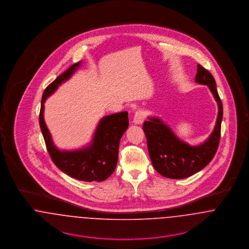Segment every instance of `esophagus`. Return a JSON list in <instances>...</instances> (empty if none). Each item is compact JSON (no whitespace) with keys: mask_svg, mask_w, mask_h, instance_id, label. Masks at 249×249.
<instances>
[{"mask_svg":"<svg viewBox=\"0 0 249 249\" xmlns=\"http://www.w3.org/2000/svg\"><path fill=\"white\" fill-rule=\"evenodd\" d=\"M144 120V114L142 112V110H137L134 114V117L132 119V122L134 124H142Z\"/></svg>","mask_w":249,"mask_h":249,"instance_id":"esophagus-1","label":"esophagus"}]
</instances>
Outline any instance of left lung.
<instances>
[{
	"mask_svg": "<svg viewBox=\"0 0 249 249\" xmlns=\"http://www.w3.org/2000/svg\"><path fill=\"white\" fill-rule=\"evenodd\" d=\"M195 81L207 85L218 105L215 127L207 141L191 146L179 140L171 129L157 118H149L142 125L152 164L164 178L182 179L198 173L213 160L219 144L223 107L214 78L210 71L198 64Z\"/></svg>",
	"mask_w": 249,
	"mask_h": 249,
	"instance_id": "1",
	"label": "left lung"
}]
</instances>
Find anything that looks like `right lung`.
<instances>
[{
  "label": "right lung",
  "mask_w": 249,
  "mask_h": 249,
  "mask_svg": "<svg viewBox=\"0 0 249 249\" xmlns=\"http://www.w3.org/2000/svg\"><path fill=\"white\" fill-rule=\"evenodd\" d=\"M72 64L46 88L41 102L39 123L47 145L48 154L55 165L69 177L86 182H101L109 178L116 169L119 157V141L129 126L128 112H120L101 119L95 131L92 142L82 149L60 151L52 142L44 120V103L80 65Z\"/></svg>",
  "instance_id": "obj_1"
}]
</instances>
